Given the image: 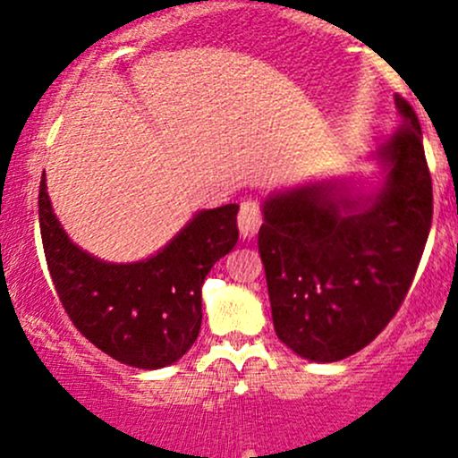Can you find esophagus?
Wrapping results in <instances>:
<instances>
[{
    "label": "esophagus",
    "mask_w": 458,
    "mask_h": 458,
    "mask_svg": "<svg viewBox=\"0 0 458 458\" xmlns=\"http://www.w3.org/2000/svg\"><path fill=\"white\" fill-rule=\"evenodd\" d=\"M261 228V208L254 199H248L242 204L239 210V230L243 239H254V234Z\"/></svg>",
    "instance_id": "34e87169"
}]
</instances>
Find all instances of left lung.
Returning a JSON list of instances; mask_svg holds the SVG:
<instances>
[{
    "label": "left lung",
    "mask_w": 458,
    "mask_h": 458,
    "mask_svg": "<svg viewBox=\"0 0 458 458\" xmlns=\"http://www.w3.org/2000/svg\"><path fill=\"white\" fill-rule=\"evenodd\" d=\"M402 127L367 157L375 184L327 177L269 192L259 230L278 340L310 362L364 349L406 298L432 224L421 124L394 96Z\"/></svg>",
    "instance_id": "obj_1"
}]
</instances>
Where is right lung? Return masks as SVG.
<instances>
[{
    "label": "right lung",
    "mask_w": 458,
    "mask_h": 458,
    "mask_svg": "<svg viewBox=\"0 0 458 458\" xmlns=\"http://www.w3.org/2000/svg\"><path fill=\"white\" fill-rule=\"evenodd\" d=\"M237 204L197 210L151 257L112 263L79 248L38 189L43 252L59 301L76 329L127 367L165 369L191 349L201 329V285L237 245Z\"/></svg>",
    "instance_id": "right-lung-1"
}]
</instances>
